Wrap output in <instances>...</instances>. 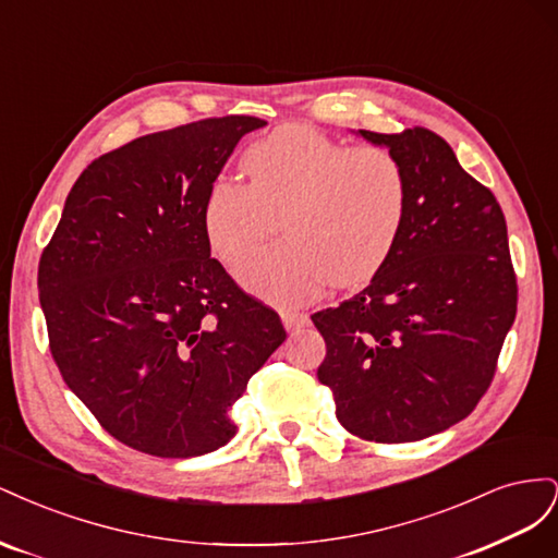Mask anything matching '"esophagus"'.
I'll return each mask as SVG.
<instances>
[{
  "label": "esophagus",
  "instance_id": "esophagus-1",
  "mask_svg": "<svg viewBox=\"0 0 558 558\" xmlns=\"http://www.w3.org/2000/svg\"><path fill=\"white\" fill-rule=\"evenodd\" d=\"M281 320L286 330H300L310 326V314L307 312H298V310H281Z\"/></svg>",
  "mask_w": 558,
  "mask_h": 558
}]
</instances>
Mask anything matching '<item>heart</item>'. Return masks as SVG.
Returning a JSON list of instances; mask_svg holds the SVG:
<instances>
[{"instance_id": "heart-1", "label": "heart", "mask_w": 558, "mask_h": 558, "mask_svg": "<svg viewBox=\"0 0 558 558\" xmlns=\"http://www.w3.org/2000/svg\"><path fill=\"white\" fill-rule=\"evenodd\" d=\"M242 170L246 183L211 181L202 228L214 256L234 269L281 223L286 242L242 269L253 293L300 305L326 283H367L391 258L410 207L408 172L393 150L347 148L310 125L289 123L251 142Z\"/></svg>"}]
</instances>
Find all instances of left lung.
I'll list each match as a JSON object with an SVG mask.
<instances>
[{
	"label": "left lung",
	"mask_w": 558,
	"mask_h": 558,
	"mask_svg": "<svg viewBox=\"0 0 558 558\" xmlns=\"http://www.w3.org/2000/svg\"><path fill=\"white\" fill-rule=\"evenodd\" d=\"M361 134L400 158L410 207L367 289L312 316L326 340L316 375L351 435L414 442L459 424L488 391L517 316V275L496 195L440 134Z\"/></svg>",
	"instance_id": "1"
}]
</instances>
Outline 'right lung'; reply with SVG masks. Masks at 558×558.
I'll return each instance as SVG.
<instances>
[{
  "label": "right lung",
  "instance_id": "obj_1",
  "mask_svg": "<svg viewBox=\"0 0 558 558\" xmlns=\"http://www.w3.org/2000/svg\"><path fill=\"white\" fill-rule=\"evenodd\" d=\"M256 116L205 118L93 160L39 260L48 349L111 437L160 459L228 445V410L286 340L211 258L202 202Z\"/></svg>",
  "mask_w": 558,
  "mask_h": 558
}]
</instances>
